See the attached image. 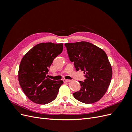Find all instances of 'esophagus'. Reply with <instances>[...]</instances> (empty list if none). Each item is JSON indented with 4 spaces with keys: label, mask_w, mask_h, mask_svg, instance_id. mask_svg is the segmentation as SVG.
Instances as JSON below:
<instances>
[{
    "label": "esophagus",
    "mask_w": 132,
    "mask_h": 132,
    "mask_svg": "<svg viewBox=\"0 0 132 132\" xmlns=\"http://www.w3.org/2000/svg\"><path fill=\"white\" fill-rule=\"evenodd\" d=\"M63 81H64V82H70L71 80H67V79H64L63 80Z\"/></svg>",
    "instance_id": "34e87169"
}]
</instances>
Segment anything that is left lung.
Here are the masks:
<instances>
[{"instance_id":"obj_1","label":"left lung","mask_w":132,"mask_h":132,"mask_svg":"<svg viewBox=\"0 0 132 132\" xmlns=\"http://www.w3.org/2000/svg\"><path fill=\"white\" fill-rule=\"evenodd\" d=\"M70 61L76 70L84 71V81H79L81 89L73 93L81 102L93 103L99 101L109 88L112 69L105 51L88 42L65 43Z\"/></svg>"}]
</instances>
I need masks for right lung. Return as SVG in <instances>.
<instances>
[{
  "mask_svg": "<svg viewBox=\"0 0 132 132\" xmlns=\"http://www.w3.org/2000/svg\"><path fill=\"white\" fill-rule=\"evenodd\" d=\"M63 49V43H39L22 58L18 72L19 82L31 101L46 105L57 97L63 81L53 80L46 75L54 59L62 52Z\"/></svg>",
  "mask_w": 132,
  "mask_h": 132,
  "instance_id": "obj_1",
  "label": "right lung"
}]
</instances>
